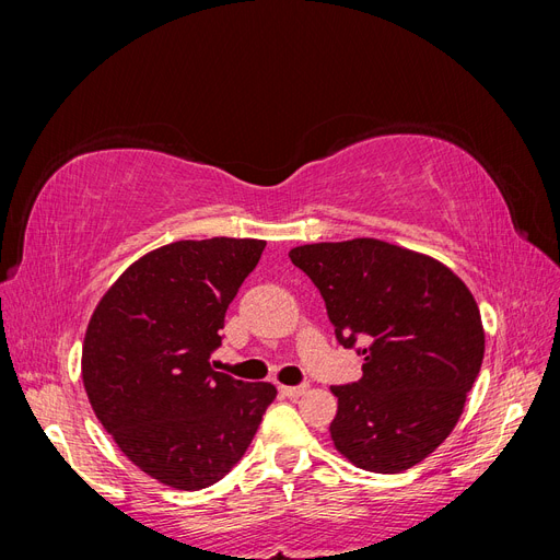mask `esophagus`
<instances>
[{
  "instance_id": "1",
  "label": "esophagus",
  "mask_w": 560,
  "mask_h": 560,
  "mask_svg": "<svg viewBox=\"0 0 560 560\" xmlns=\"http://www.w3.org/2000/svg\"><path fill=\"white\" fill-rule=\"evenodd\" d=\"M306 389H308L306 383H301V385H282L280 393L287 395V397H301L303 393H306Z\"/></svg>"
}]
</instances>
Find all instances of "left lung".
Returning <instances> with one entry per match:
<instances>
[{"instance_id":"left-lung-1","label":"left lung","mask_w":560,"mask_h":560,"mask_svg":"<svg viewBox=\"0 0 560 560\" xmlns=\"http://www.w3.org/2000/svg\"><path fill=\"white\" fill-rule=\"evenodd\" d=\"M290 259L362 362L360 381L331 387L336 448L378 474L418 465L451 434L479 376L477 301L444 264L374 238L301 245Z\"/></svg>"}]
</instances>
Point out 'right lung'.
<instances>
[{"mask_svg":"<svg viewBox=\"0 0 560 560\" xmlns=\"http://www.w3.org/2000/svg\"><path fill=\"white\" fill-rule=\"evenodd\" d=\"M266 243L179 241L149 252L97 303L81 376L97 420L149 477L179 490L224 479L276 399L214 371L224 317Z\"/></svg>","mask_w":560,"mask_h":560,"instance_id":"right-lung-1","label":"right lung"}]
</instances>
